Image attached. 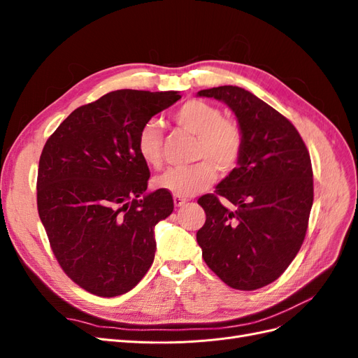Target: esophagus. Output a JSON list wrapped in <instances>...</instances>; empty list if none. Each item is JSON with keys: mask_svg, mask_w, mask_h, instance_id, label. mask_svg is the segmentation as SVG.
<instances>
[{"mask_svg": "<svg viewBox=\"0 0 358 358\" xmlns=\"http://www.w3.org/2000/svg\"><path fill=\"white\" fill-rule=\"evenodd\" d=\"M188 200L183 199V197H178V196H173V203H175L176 208H180V206L185 204Z\"/></svg>", "mask_w": 358, "mask_h": 358, "instance_id": "1", "label": "esophagus"}]
</instances>
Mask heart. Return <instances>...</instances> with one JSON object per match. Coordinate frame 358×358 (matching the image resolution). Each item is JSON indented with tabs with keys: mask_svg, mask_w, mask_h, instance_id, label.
Listing matches in <instances>:
<instances>
[{
	"mask_svg": "<svg viewBox=\"0 0 358 358\" xmlns=\"http://www.w3.org/2000/svg\"><path fill=\"white\" fill-rule=\"evenodd\" d=\"M175 122L197 136L194 158L196 164L167 169L155 179L159 189L178 197H192L215 180V169L231 170L241 157L243 136L239 124L222 117V112L201 100H189L173 115ZM137 154L148 166L158 169L162 162V136L159 124L150 119L137 134Z\"/></svg>",
	"mask_w": 358,
	"mask_h": 358,
	"instance_id": "obj_1",
	"label": "heart"
}]
</instances>
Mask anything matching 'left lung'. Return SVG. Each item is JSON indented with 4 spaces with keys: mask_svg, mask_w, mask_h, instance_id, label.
I'll return each instance as SVG.
<instances>
[{
    "mask_svg": "<svg viewBox=\"0 0 358 358\" xmlns=\"http://www.w3.org/2000/svg\"><path fill=\"white\" fill-rule=\"evenodd\" d=\"M197 95L229 106L243 136L237 167L216 194L199 199L206 212L197 231L203 258L231 288L266 287L285 272L305 241L313 201L309 152L294 125L252 92L225 85ZM218 196L236 210L224 208Z\"/></svg>",
    "mask_w": 358,
    "mask_h": 358,
    "instance_id": "obj_1",
    "label": "left lung"
}]
</instances>
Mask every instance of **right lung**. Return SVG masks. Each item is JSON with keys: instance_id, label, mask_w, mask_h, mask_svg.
Returning <instances> with one entry per match:
<instances>
[{"instance_id": "1", "label": "right lung", "mask_w": 358, "mask_h": 358, "mask_svg": "<svg viewBox=\"0 0 358 358\" xmlns=\"http://www.w3.org/2000/svg\"><path fill=\"white\" fill-rule=\"evenodd\" d=\"M180 99L178 91L119 90L71 112L43 148L37 208L70 279L100 297L133 289L155 257V225L173 212L169 191L148 192L137 134Z\"/></svg>"}]
</instances>
